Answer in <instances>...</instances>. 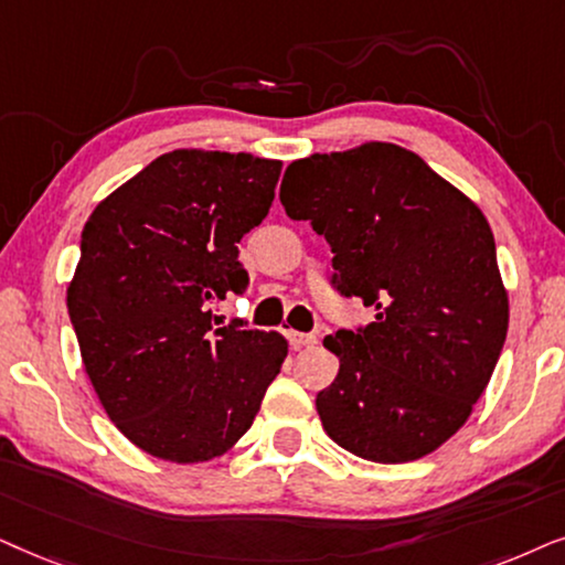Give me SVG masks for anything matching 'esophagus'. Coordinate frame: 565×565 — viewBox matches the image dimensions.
<instances>
[{"label": "esophagus", "instance_id": "esophagus-1", "mask_svg": "<svg viewBox=\"0 0 565 565\" xmlns=\"http://www.w3.org/2000/svg\"><path fill=\"white\" fill-rule=\"evenodd\" d=\"M289 343L295 345V349H310V345L318 343V335L315 333H299V330H289Z\"/></svg>", "mask_w": 565, "mask_h": 565}]
</instances>
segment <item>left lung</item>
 Here are the masks:
<instances>
[{"instance_id":"left-lung-1","label":"left lung","mask_w":565,"mask_h":565,"mask_svg":"<svg viewBox=\"0 0 565 565\" xmlns=\"http://www.w3.org/2000/svg\"><path fill=\"white\" fill-rule=\"evenodd\" d=\"M278 199L328 239L338 291L374 307L370 326L322 341L338 356L315 401L322 428L372 462L431 455L470 418L507 341L491 224L390 141L295 160Z\"/></svg>"}]
</instances>
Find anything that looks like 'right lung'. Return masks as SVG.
Here are the masks:
<instances>
[{
	"mask_svg": "<svg viewBox=\"0 0 565 565\" xmlns=\"http://www.w3.org/2000/svg\"><path fill=\"white\" fill-rule=\"evenodd\" d=\"M281 160L175 149L110 195L82 230L66 307L105 413L141 452L193 465L253 426L289 343L276 330L216 328L212 305L243 295L237 243L266 220Z\"/></svg>",
	"mask_w": 565,
	"mask_h": 565,
	"instance_id": "1",
	"label": "right lung"
}]
</instances>
